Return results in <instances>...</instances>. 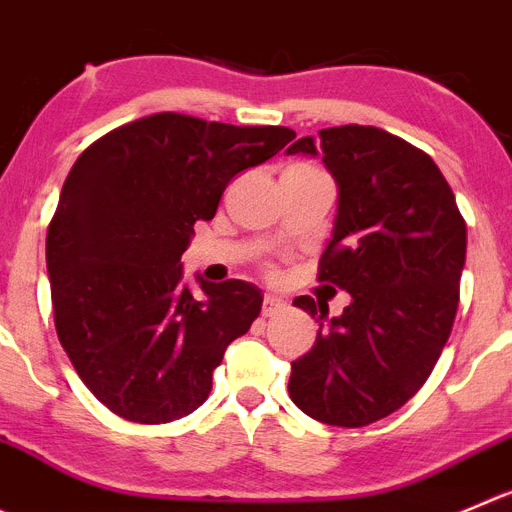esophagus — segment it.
I'll list each match as a JSON object with an SVG mask.
<instances>
[{"instance_id":"obj_1","label":"esophagus","mask_w":512,"mask_h":512,"mask_svg":"<svg viewBox=\"0 0 512 512\" xmlns=\"http://www.w3.org/2000/svg\"><path fill=\"white\" fill-rule=\"evenodd\" d=\"M284 301L279 299V296H274V294H266L264 296V316H274L276 311H281L284 309Z\"/></svg>"}]
</instances>
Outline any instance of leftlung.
<instances>
[{"label": "left lung", "mask_w": 512, "mask_h": 512, "mask_svg": "<svg viewBox=\"0 0 512 512\" xmlns=\"http://www.w3.org/2000/svg\"><path fill=\"white\" fill-rule=\"evenodd\" d=\"M286 153L321 155L337 180L334 236L316 279L352 294L329 324L326 306L294 299L321 324L311 352L291 362L289 397L324 425H372L415 397L450 337L465 218L435 160L382 128H326Z\"/></svg>", "instance_id": "left-lung-1"}]
</instances>
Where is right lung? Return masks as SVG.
<instances>
[{"label":"right lung","instance_id":"obj_1","mask_svg":"<svg viewBox=\"0 0 512 512\" xmlns=\"http://www.w3.org/2000/svg\"><path fill=\"white\" fill-rule=\"evenodd\" d=\"M296 138L281 125L155 113L97 138L62 186L47 228L55 329L85 387L140 425L208 399L223 352L261 311V289L228 279L196 299L180 256L241 170Z\"/></svg>","mask_w":512,"mask_h":512}]
</instances>
